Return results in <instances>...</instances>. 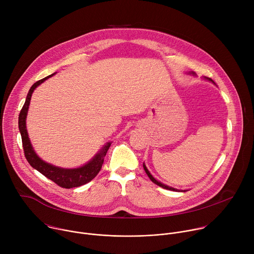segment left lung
Returning a JSON list of instances; mask_svg holds the SVG:
<instances>
[{
	"instance_id": "8db88e82",
	"label": "left lung",
	"mask_w": 254,
	"mask_h": 254,
	"mask_svg": "<svg viewBox=\"0 0 254 254\" xmlns=\"http://www.w3.org/2000/svg\"><path fill=\"white\" fill-rule=\"evenodd\" d=\"M192 74H194V72H191ZM205 79H208V80H210V81H212L213 83H214V81L211 79V78H207V77H205ZM143 169H144V171H146V173H147V175L149 176V178L151 179V181L153 183H155L156 185H158V186H160V187H162V188H164V189H167V190H171V191H180V190H177V189H175V188H172V187H169V186H167V185H165V184H163V183H161V182H159V181H157L152 175H151V173L149 172V170L147 169V167H146V165L143 164ZM183 192H186L185 190L183 191Z\"/></svg>"
}]
</instances>
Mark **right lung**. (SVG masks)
Masks as SVG:
<instances>
[{
	"label": "right lung",
	"instance_id": "1",
	"mask_svg": "<svg viewBox=\"0 0 254 254\" xmlns=\"http://www.w3.org/2000/svg\"><path fill=\"white\" fill-rule=\"evenodd\" d=\"M55 73L35 82L26 97V101L22 107V110L19 115V130L22 136V143H23V149H24V154L25 157L28 161V163L34 168L40 172L42 175H44L46 178L50 179L51 181L55 184H57L59 187L65 188V189H70V188H74V187H79L82 186L96 177V175L99 173L104 157L111 147V142H107L105 146L90 160L87 164L83 165L80 168L76 169H63L59 167H55L51 164H48L41 160L37 155H36L35 151L33 150L32 144L30 142V138L28 136L27 128H26V118H27V113H28V108L31 100L32 93L34 89L40 85L42 82H44L46 79L49 77L53 76Z\"/></svg>",
	"mask_w": 254,
	"mask_h": 254
}]
</instances>
